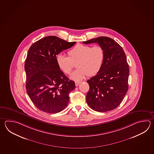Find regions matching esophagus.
<instances>
[{"label": "esophagus", "mask_w": 154, "mask_h": 154, "mask_svg": "<svg viewBox=\"0 0 154 154\" xmlns=\"http://www.w3.org/2000/svg\"><path fill=\"white\" fill-rule=\"evenodd\" d=\"M81 83V82H77H77H75V86H78V85H79V83Z\"/></svg>", "instance_id": "34e87169"}]
</instances>
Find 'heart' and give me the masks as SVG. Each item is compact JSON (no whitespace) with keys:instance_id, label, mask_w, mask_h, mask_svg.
<instances>
[{"instance_id":"heart-1","label":"heart","mask_w":154,"mask_h":154,"mask_svg":"<svg viewBox=\"0 0 154 154\" xmlns=\"http://www.w3.org/2000/svg\"><path fill=\"white\" fill-rule=\"evenodd\" d=\"M68 57L59 54L56 57L57 65L63 73L69 75L75 63L77 69L70 75V79L79 81L88 77H92L100 71L104 62L105 51L100 45L78 44L67 52Z\"/></svg>"}]
</instances>
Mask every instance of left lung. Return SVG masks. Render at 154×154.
<instances>
[{
  "mask_svg": "<svg viewBox=\"0 0 154 154\" xmlns=\"http://www.w3.org/2000/svg\"><path fill=\"white\" fill-rule=\"evenodd\" d=\"M83 43H97L105 51L100 71L87 81V104L97 112L113 110L121 103L128 89L129 69L126 54L122 48L109 37H99Z\"/></svg>",
  "mask_w": 154,
  "mask_h": 154,
  "instance_id": "left-lung-1",
  "label": "left lung"
}]
</instances>
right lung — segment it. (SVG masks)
Here are the masks:
<instances>
[{
	"instance_id": "obj_1",
	"label": "right lung",
	"mask_w": 154,
	"mask_h": 154,
	"mask_svg": "<svg viewBox=\"0 0 154 154\" xmlns=\"http://www.w3.org/2000/svg\"><path fill=\"white\" fill-rule=\"evenodd\" d=\"M56 36L42 38L32 45L25 63L26 88L32 103L39 110L56 113L64 110L69 93L75 88L57 65V55L75 44Z\"/></svg>"
}]
</instances>
